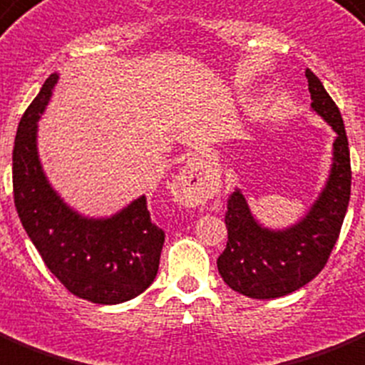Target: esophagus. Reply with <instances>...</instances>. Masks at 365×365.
<instances>
[{"label": "esophagus", "instance_id": "34e87169", "mask_svg": "<svg viewBox=\"0 0 365 365\" xmlns=\"http://www.w3.org/2000/svg\"><path fill=\"white\" fill-rule=\"evenodd\" d=\"M174 195L180 202L195 206V204L204 202L208 198L210 187L208 183L204 182L202 178H198L191 167L182 170V174L176 178L174 182Z\"/></svg>", "mask_w": 365, "mask_h": 365}]
</instances>
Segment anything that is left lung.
<instances>
[{"label": "left lung", "mask_w": 365, "mask_h": 365, "mask_svg": "<svg viewBox=\"0 0 365 365\" xmlns=\"http://www.w3.org/2000/svg\"><path fill=\"white\" fill-rule=\"evenodd\" d=\"M306 78L313 110L336 131L327 189L304 221L281 232L257 225L240 191L227 200L225 225L229 238L219 255L217 269L230 289L257 300L290 294L321 274L339 238L351 198V153L341 112L313 71H306Z\"/></svg>", "instance_id": "8db88e82"}]
</instances>
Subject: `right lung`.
<instances>
[{"label":"right lung","instance_id":"right-lung-1","mask_svg":"<svg viewBox=\"0 0 365 365\" xmlns=\"http://www.w3.org/2000/svg\"><path fill=\"white\" fill-rule=\"evenodd\" d=\"M50 75L26 108L13 148V192L29 240L65 289L93 304H121L152 285L165 230L150 217L146 197L110 219H84L50 189L37 157V120L54 90Z\"/></svg>","mask_w":365,"mask_h":365}]
</instances>
